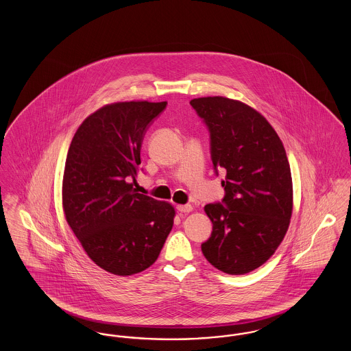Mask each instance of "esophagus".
<instances>
[{"label": "esophagus", "instance_id": "esophagus-1", "mask_svg": "<svg viewBox=\"0 0 351 351\" xmlns=\"http://www.w3.org/2000/svg\"><path fill=\"white\" fill-rule=\"evenodd\" d=\"M176 209L180 212V213H189V212H192V205H178L176 206Z\"/></svg>", "mask_w": 351, "mask_h": 351}]
</instances>
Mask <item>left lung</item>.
<instances>
[{
  "label": "left lung",
  "instance_id": "left-lung-1",
  "mask_svg": "<svg viewBox=\"0 0 351 351\" xmlns=\"http://www.w3.org/2000/svg\"><path fill=\"white\" fill-rule=\"evenodd\" d=\"M210 133V156L222 202L204 210L213 223L201 245L219 271L243 275L267 262L282 243L292 216L291 168L283 143L267 119L241 101L200 97L189 102Z\"/></svg>",
  "mask_w": 351,
  "mask_h": 351
}]
</instances>
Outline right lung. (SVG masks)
Returning a JSON list of instances; mask_svg holds the SVG:
<instances>
[{"label": "right lung", "mask_w": 351, "mask_h": 351, "mask_svg": "<svg viewBox=\"0 0 351 351\" xmlns=\"http://www.w3.org/2000/svg\"><path fill=\"white\" fill-rule=\"evenodd\" d=\"M167 101L105 105L73 135L63 176V209L69 228L99 267L129 276L158 259L175 209L134 188L141 147Z\"/></svg>", "instance_id": "1"}]
</instances>
